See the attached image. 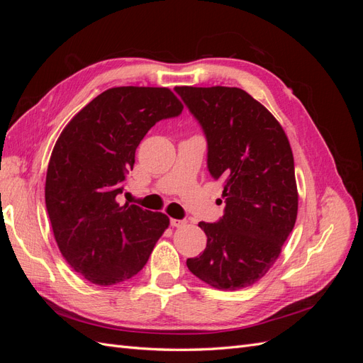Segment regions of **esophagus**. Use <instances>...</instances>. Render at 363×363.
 <instances>
[{
    "mask_svg": "<svg viewBox=\"0 0 363 363\" xmlns=\"http://www.w3.org/2000/svg\"><path fill=\"white\" fill-rule=\"evenodd\" d=\"M186 224V219H171L172 227H183Z\"/></svg>",
    "mask_w": 363,
    "mask_h": 363,
    "instance_id": "obj_1",
    "label": "esophagus"
}]
</instances>
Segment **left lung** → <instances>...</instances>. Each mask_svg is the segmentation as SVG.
<instances>
[{
    "label": "left lung",
    "mask_w": 363,
    "mask_h": 363,
    "mask_svg": "<svg viewBox=\"0 0 363 363\" xmlns=\"http://www.w3.org/2000/svg\"><path fill=\"white\" fill-rule=\"evenodd\" d=\"M207 140V169L224 183V215L200 223L203 255L186 260L211 286L236 291L260 280L277 260L298 211L294 156L281 125L239 87L174 89Z\"/></svg>",
    "instance_id": "1"
}]
</instances>
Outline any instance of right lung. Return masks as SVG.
I'll return each mask as SVG.
<instances>
[{"mask_svg": "<svg viewBox=\"0 0 363 363\" xmlns=\"http://www.w3.org/2000/svg\"><path fill=\"white\" fill-rule=\"evenodd\" d=\"M183 106L167 87H112L83 107L54 145L45 204L62 256L100 286L123 283L145 267L169 218L121 206L127 174L148 130Z\"/></svg>", "mask_w": 363, "mask_h": 363, "instance_id": "right-lung-1", "label": "right lung"}]
</instances>
